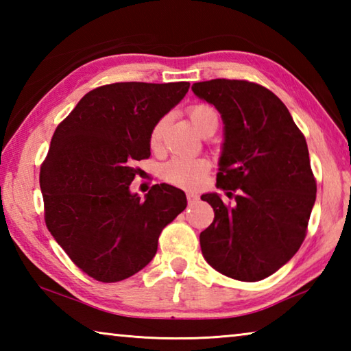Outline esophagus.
I'll list each match as a JSON object with an SVG mask.
<instances>
[{"label": "esophagus", "instance_id": "obj_1", "mask_svg": "<svg viewBox=\"0 0 351 351\" xmlns=\"http://www.w3.org/2000/svg\"><path fill=\"white\" fill-rule=\"evenodd\" d=\"M198 199H199V197L197 193H193V192H189L187 193V201H189V204H195V203H198Z\"/></svg>", "mask_w": 351, "mask_h": 351}]
</instances>
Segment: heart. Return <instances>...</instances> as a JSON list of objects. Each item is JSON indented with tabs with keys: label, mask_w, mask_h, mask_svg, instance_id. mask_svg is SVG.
I'll return each mask as SVG.
<instances>
[{
	"label": "heart",
	"mask_w": 351,
	"mask_h": 351,
	"mask_svg": "<svg viewBox=\"0 0 351 351\" xmlns=\"http://www.w3.org/2000/svg\"><path fill=\"white\" fill-rule=\"evenodd\" d=\"M190 122L193 123L195 130L199 134L210 128L218 127V112L210 105L198 104L189 108ZM165 125H167V119L162 117L154 123L150 133V144L158 147L162 139ZM210 169V164L204 158H173L169 162H165L161 169V175L167 182L173 184L181 189H197L201 186Z\"/></svg>",
	"instance_id": "obj_1"
}]
</instances>
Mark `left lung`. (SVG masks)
Instances as JSON below:
<instances>
[{
	"mask_svg": "<svg viewBox=\"0 0 351 351\" xmlns=\"http://www.w3.org/2000/svg\"><path fill=\"white\" fill-rule=\"evenodd\" d=\"M192 91L221 114L224 139L217 187L204 193L215 212L199 234L213 269L241 282H258L293 258L306 235L314 201L310 153L285 104L268 88L246 80L198 82Z\"/></svg>",
	"mask_w": 351,
	"mask_h": 351,
	"instance_id": "1",
	"label": "left lung"
}]
</instances>
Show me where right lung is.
Here are the masks:
<instances>
[{
    "label": "right lung",
    "mask_w": 351,
    "mask_h": 351,
    "mask_svg": "<svg viewBox=\"0 0 351 351\" xmlns=\"http://www.w3.org/2000/svg\"><path fill=\"white\" fill-rule=\"evenodd\" d=\"M189 82L111 83L80 99L57 127L40 170L45 221L69 258L99 282L150 263L162 229L186 209L182 190L156 184L141 199L130 184L150 156V133Z\"/></svg>",
    "instance_id": "add662e5"
}]
</instances>
